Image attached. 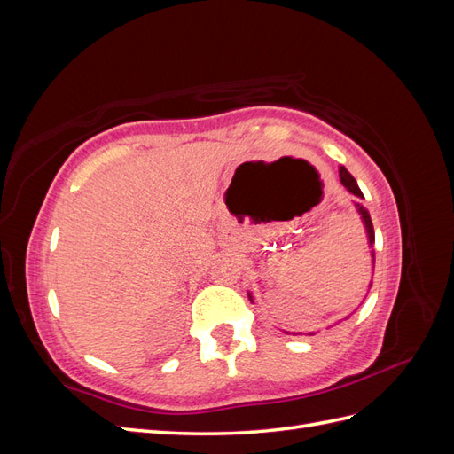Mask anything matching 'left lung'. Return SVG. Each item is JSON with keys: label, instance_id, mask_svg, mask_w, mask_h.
Returning a JSON list of instances; mask_svg holds the SVG:
<instances>
[{"label": "left lung", "instance_id": "left-lung-1", "mask_svg": "<svg viewBox=\"0 0 454 454\" xmlns=\"http://www.w3.org/2000/svg\"><path fill=\"white\" fill-rule=\"evenodd\" d=\"M339 177H340V184L347 187L348 193H352L354 197H358V199H364V195H362V191H360L358 184H356V180L352 177V174H350L345 167H339ZM354 204H356V208H358V214L362 215V222H364L365 232H367V242H369V248H371V261H373V267H375V250H373V244H375V231H373V223H371V215H369V212L364 208V206H362L360 202H354ZM369 287H371V284H369ZM248 297H250V301L254 303V297H252V294H248ZM286 333H290V332H286ZM294 335H301V333H294ZM309 335H314V333H309Z\"/></svg>", "mask_w": 454, "mask_h": 454}]
</instances>
